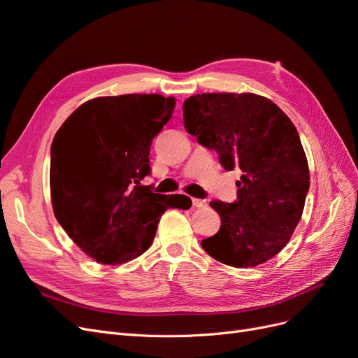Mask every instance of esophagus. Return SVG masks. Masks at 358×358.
Instances as JSON below:
<instances>
[{"mask_svg":"<svg viewBox=\"0 0 358 358\" xmlns=\"http://www.w3.org/2000/svg\"><path fill=\"white\" fill-rule=\"evenodd\" d=\"M192 206H194V208H204V206H208V201H206V200H199V199H192Z\"/></svg>","mask_w":358,"mask_h":358,"instance_id":"obj_1","label":"esophagus"}]
</instances>
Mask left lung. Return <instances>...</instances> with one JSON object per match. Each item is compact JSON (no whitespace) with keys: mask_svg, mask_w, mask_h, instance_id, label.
Listing matches in <instances>:
<instances>
[{"mask_svg":"<svg viewBox=\"0 0 358 358\" xmlns=\"http://www.w3.org/2000/svg\"><path fill=\"white\" fill-rule=\"evenodd\" d=\"M183 124L220 155L225 170H242L234 203L210 201L221 229L201 241L206 252L231 267H255L280 252L294 233L309 191V167L291 119L266 96L197 94L183 103Z\"/></svg>","mask_w":358,"mask_h":358,"instance_id":"left-lung-1","label":"left lung"}]
</instances>
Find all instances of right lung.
Masks as SVG:
<instances>
[{
    "label": "right lung",
    "instance_id": "obj_1",
    "mask_svg": "<svg viewBox=\"0 0 358 358\" xmlns=\"http://www.w3.org/2000/svg\"><path fill=\"white\" fill-rule=\"evenodd\" d=\"M173 96H99L79 106L50 148L55 218L85 254L122 264L152 245L161 215L189 209L180 194H155L140 180L150 173L149 149L175 109Z\"/></svg>",
    "mask_w": 358,
    "mask_h": 358
}]
</instances>
